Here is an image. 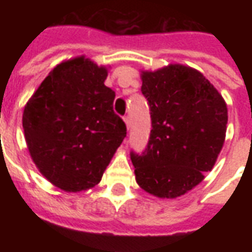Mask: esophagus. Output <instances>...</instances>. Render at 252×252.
<instances>
[{"label": "esophagus", "instance_id": "34e87169", "mask_svg": "<svg viewBox=\"0 0 252 252\" xmlns=\"http://www.w3.org/2000/svg\"><path fill=\"white\" fill-rule=\"evenodd\" d=\"M124 121H126V128L129 129V128H131V119H129V116H126V117H124Z\"/></svg>", "mask_w": 252, "mask_h": 252}]
</instances>
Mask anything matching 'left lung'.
<instances>
[{"instance_id":"left-lung-1","label":"left lung","mask_w":252,"mask_h":252,"mask_svg":"<svg viewBox=\"0 0 252 252\" xmlns=\"http://www.w3.org/2000/svg\"><path fill=\"white\" fill-rule=\"evenodd\" d=\"M151 132L142 154L131 151L139 186L160 198L185 194L204 180L221 151L227 105L190 67L171 64L142 74Z\"/></svg>"}]
</instances>
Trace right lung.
Here are the masks:
<instances>
[{"mask_svg":"<svg viewBox=\"0 0 252 252\" xmlns=\"http://www.w3.org/2000/svg\"><path fill=\"white\" fill-rule=\"evenodd\" d=\"M106 68L85 58L58 64L28 101L23 128L40 173L66 191L93 188L126 135Z\"/></svg>","mask_w":252,"mask_h":252,"instance_id":"1","label":"right lung"}]
</instances>
